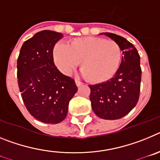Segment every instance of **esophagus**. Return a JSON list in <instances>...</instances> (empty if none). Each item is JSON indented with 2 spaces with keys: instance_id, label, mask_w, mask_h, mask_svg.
<instances>
[{
  "instance_id": "obj_1",
  "label": "esophagus",
  "mask_w": 160,
  "mask_h": 160,
  "mask_svg": "<svg viewBox=\"0 0 160 160\" xmlns=\"http://www.w3.org/2000/svg\"><path fill=\"white\" fill-rule=\"evenodd\" d=\"M75 83H76V85H77L78 87H80V86H82V85L83 84V83L82 82L78 81V80H77V79H76V80H75Z\"/></svg>"
}]
</instances>
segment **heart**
<instances>
[{
	"label": "heart",
	"mask_w": 160,
	"mask_h": 160,
	"mask_svg": "<svg viewBox=\"0 0 160 160\" xmlns=\"http://www.w3.org/2000/svg\"><path fill=\"white\" fill-rule=\"evenodd\" d=\"M53 58L58 68L70 74L81 62L82 73L87 81L104 82L116 73L121 63L122 50L113 40L97 37L73 39L68 46L56 45Z\"/></svg>",
	"instance_id": "1"
}]
</instances>
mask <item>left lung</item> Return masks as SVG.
Instances as JSON below:
<instances>
[{
	"mask_svg": "<svg viewBox=\"0 0 160 160\" xmlns=\"http://www.w3.org/2000/svg\"><path fill=\"white\" fill-rule=\"evenodd\" d=\"M119 45L123 56L118 71L109 81L89 85L91 107L103 119H118L136 106L139 98L142 70L136 48L119 35L104 32Z\"/></svg>",
	"mask_w": 160,
	"mask_h": 160,
	"instance_id": "8db88e82",
	"label": "left lung"
}]
</instances>
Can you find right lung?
Listing matches in <instances>:
<instances>
[{
	"mask_svg": "<svg viewBox=\"0 0 160 160\" xmlns=\"http://www.w3.org/2000/svg\"><path fill=\"white\" fill-rule=\"evenodd\" d=\"M62 38L54 31L37 32L24 42L18 58V87L24 104L32 116L45 123L65 119L78 90L74 80L61 73L53 62V47Z\"/></svg>",
	"mask_w": 160,
	"mask_h": 160,
	"instance_id": "add662e5",
	"label": "right lung"
}]
</instances>
